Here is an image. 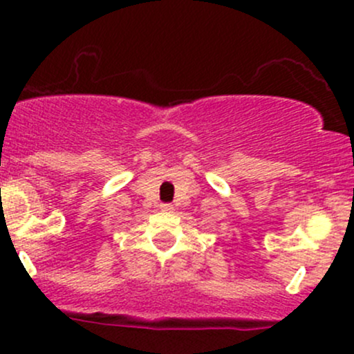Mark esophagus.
<instances>
[{
  "label": "esophagus",
  "instance_id": "1",
  "mask_svg": "<svg viewBox=\"0 0 354 354\" xmlns=\"http://www.w3.org/2000/svg\"><path fill=\"white\" fill-rule=\"evenodd\" d=\"M159 209L162 210V212H171V210H173V205H171V203H160Z\"/></svg>",
  "mask_w": 354,
  "mask_h": 354
}]
</instances>
